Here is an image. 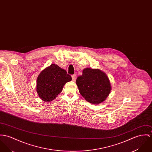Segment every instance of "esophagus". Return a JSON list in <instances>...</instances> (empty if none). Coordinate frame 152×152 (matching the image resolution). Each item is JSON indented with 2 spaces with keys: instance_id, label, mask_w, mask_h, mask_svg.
I'll return each instance as SVG.
<instances>
[{
  "instance_id": "esophagus-1",
  "label": "esophagus",
  "mask_w": 152,
  "mask_h": 152,
  "mask_svg": "<svg viewBox=\"0 0 152 152\" xmlns=\"http://www.w3.org/2000/svg\"><path fill=\"white\" fill-rule=\"evenodd\" d=\"M71 77H72V80L73 81H75L77 79V75L76 74H74V75H71Z\"/></svg>"
}]
</instances>
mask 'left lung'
Here are the masks:
<instances>
[{
    "instance_id": "obj_1",
    "label": "left lung",
    "mask_w": 152,
    "mask_h": 152,
    "mask_svg": "<svg viewBox=\"0 0 152 152\" xmlns=\"http://www.w3.org/2000/svg\"><path fill=\"white\" fill-rule=\"evenodd\" d=\"M79 92L85 99L94 104H99L109 96L110 80L106 73L99 69L86 68L76 80Z\"/></svg>"
}]
</instances>
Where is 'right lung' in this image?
<instances>
[{"label": "right lung", "instance_id": "add662e5", "mask_svg": "<svg viewBox=\"0 0 152 152\" xmlns=\"http://www.w3.org/2000/svg\"><path fill=\"white\" fill-rule=\"evenodd\" d=\"M71 75L65 69L52 64L43 69L37 80V92L43 101L54 100L62 91L64 85L71 81Z\"/></svg>", "mask_w": 152, "mask_h": 152}]
</instances>
